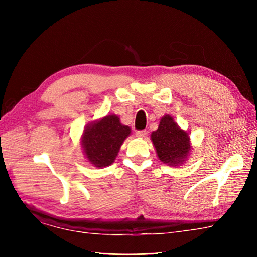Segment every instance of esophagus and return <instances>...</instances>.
Instances as JSON below:
<instances>
[{"label":"esophagus","instance_id":"34e87169","mask_svg":"<svg viewBox=\"0 0 257 257\" xmlns=\"http://www.w3.org/2000/svg\"><path fill=\"white\" fill-rule=\"evenodd\" d=\"M135 135H136V137H139V138L146 137V135H147V131H145V130H143V131H137L136 133H135Z\"/></svg>","mask_w":257,"mask_h":257}]
</instances>
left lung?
<instances>
[{"instance_id": "left-lung-1", "label": "left lung", "mask_w": 257, "mask_h": 257, "mask_svg": "<svg viewBox=\"0 0 257 257\" xmlns=\"http://www.w3.org/2000/svg\"><path fill=\"white\" fill-rule=\"evenodd\" d=\"M151 138L159 159L168 165L182 164L191 150L189 135L177 125L170 115L163 116L159 128L152 132Z\"/></svg>"}]
</instances>
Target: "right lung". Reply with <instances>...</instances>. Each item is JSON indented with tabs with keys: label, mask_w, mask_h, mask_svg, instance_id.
Masks as SVG:
<instances>
[{
	"label": "right lung",
	"mask_w": 257,
	"mask_h": 257,
	"mask_svg": "<svg viewBox=\"0 0 257 257\" xmlns=\"http://www.w3.org/2000/svg\"><path fill=\"white\" fill-rule=\"evenodd\" d=\"M131 134V128L122 125L119 116H105L98 122L91 124L84 130L82 147L91 164L96 167H106L112 164L120 147Z\"/></svg>",
	"instance_id": "obj_1"
}]
</instances>
